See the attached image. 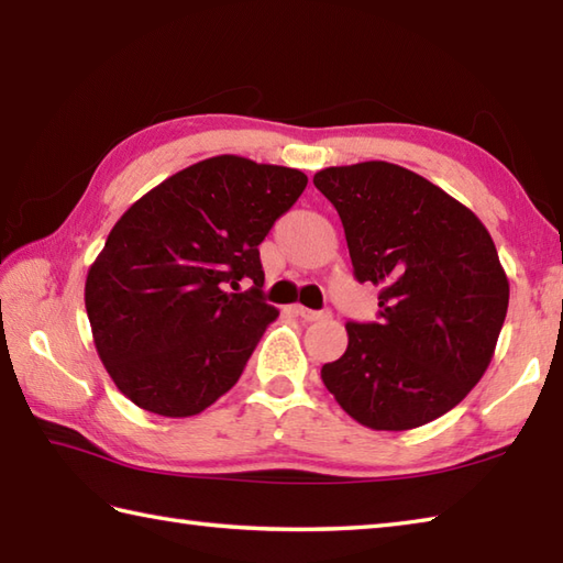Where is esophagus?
Here are the masks:
<instances>
[{
    "mask_svg": "<svg viewBox=\"0 0 563 563\" xmlns=\"http://www.w3.org/2000/svg\"><path fill=\"white\" fill-rule=\"evenodd\" d=\"M292 312H295L297 317H302L305 321H324V319L331 317L329 312H314V309H307V307H302V305H295Z\"/></svg>",
    "mask_w": 563,
    "mask_h": 563,
    "instance_id": "obj_1",
    "label": "esophagus"
}]
</instances>
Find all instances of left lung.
I'll use <instances>...</instances> for the list:
<instances>
[{"label":"left lung","mask_w":563,"mask_h":563,"mask_svg":"<svg viewBox=\"0 0 563 563\" xmlns=\"http://www.w3.org/2000/svg\"><path fill=\"white\" fill-rule=\"evenodd\" d=\"M314 186L343 222L353 273L379 288L377 324L351 321L321 367L341 409L373 430H411L454 409L492 363L510 285L476 214L404 166H329Z\"/></svg>","instance_id":"left-lung-1"}]
</instances>
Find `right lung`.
<instances>
[{
  "mask_svg": "<svg viewBox=\"0 0 563 563\" xmlns=\"http://www.w3.org/2000/svg\"><path fill=\"white\" fill-rule=\"evenodd\" d=\"M305 186L300 169L220 154L154 186L115 222L84 305L106 373L140 409L188 418L236 385L278 319L261 300L258 244ZM246 277L255 288L234 294Z\"/></svg>",
  "mask_w": 563,
  "mask_h": 563,
  "instance_id": "obj_1",
  "label": "right lung"
}]
</instances>
